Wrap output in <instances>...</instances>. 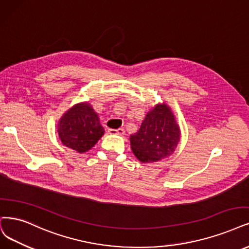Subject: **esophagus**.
<instances>
[{"label":"esophagus","mask_w":249,"mask_h":249,"mask_svg":"<svg viewBox=\"0 0 249 249\" xmlns=\"http://www.w3.org/2000/svg\"><path fill=\"white\" fill-rule=\"evenodd\" d=\"M108 132L110 134H118V135H124V133H125L123 128H119V129H109Z\"/></svg>","instance_id":"1"}]
</instances>
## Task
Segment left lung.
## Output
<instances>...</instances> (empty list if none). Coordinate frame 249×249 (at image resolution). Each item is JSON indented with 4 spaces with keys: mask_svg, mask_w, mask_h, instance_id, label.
Segmentation results:
<instances>
[{
    "mask_svg": "<svg viewBox=\"0 0 249 249\" xmlns=\"http://www.w3.org/2000/svg\"><path fill=\"white\" fill-rule=\"evenodd\" d=\"M180 141V129L170 107L156 105L145 115L139 131L130 135V146L142 163L169 157Z\"/></svg>",
    "mask_w": 249,
    "mask_h": 249,
    "instance_id": "8db88e82",
    "label": "left lung"
}]
</instances>
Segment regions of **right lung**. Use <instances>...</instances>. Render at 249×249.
<instances>
[{
    "mask_svg": "<svg viewBox=\"0 0 249 249\" xmlns=\"http://www.w3.org/2000/svg\"><path fill=\"white\" fill-rule=\"evenodd\" d=\"M57 133L63 145L83 154L93 148L105 134V129L92 106L88 101H83L61 116Z\"/></svg>",
    "mask_w": 249,
    "mask_h": 249,
    "instance_id": "add662e5",
    "label": "right lung"
}]
</instances>
